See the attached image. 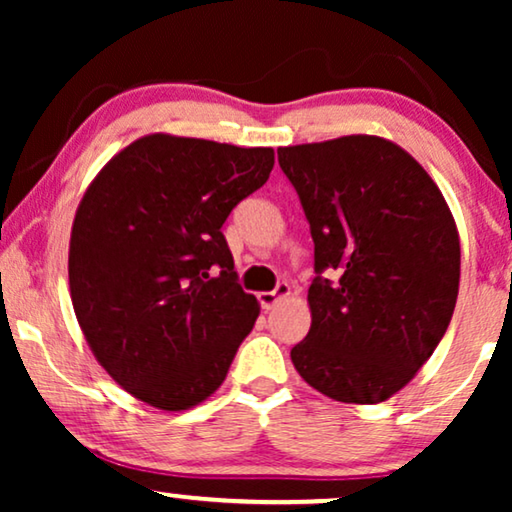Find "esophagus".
I'll return each instance as SVG.
<instances>
[{"instance_id":"34e87169","label":"esophagus","mask_w":512,"mask_h":512,"mask_svg":"<svg viewBox=\"0 0 512 512\" xmlns=\"http://www.w3.org/2000/svg\"><path fill=\"white\" fill-rule=\"evenodd\" d=\"M291 293V286L289 284H277L275 291H261L258 293V300H261V307L263 310H272L279 300H284L286 296Z\"/></svg>"}]
</instances>
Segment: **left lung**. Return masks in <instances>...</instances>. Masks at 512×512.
I'll return each mask as SVG.
<instances>
[{
  "label": "left lung",
  "instance_id": "obj_1",
  "mask_svg": "<svg viewBox=\"0 0 512 512\" xmlns=\"http://www.w3.org/2000/svg\"><path fill=\"white\" fill-rule=\"evenodd\" d=\"M277 156L310 221L319 275L293 366L333 401H387L429 361L457 305L450 207L429 172L384 137L279 146ZM324 269L339 279L324 280Z\"/></svg>",
  "mask_w": 512,
  "mask_h": 512
}]
</instances>
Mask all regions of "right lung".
<instances>
[{
	"mask_svg": "<svg viewBox=\"0 0 512 512\" xmlns=\"http://www.w3.org/2000/svg\"><path fill=\"white\" fill-rule=\"evenodd\" d=\"M270 146L153 132L97 172L69 237V296L111 380L179 412L226 380L261 312L237 284L221 226L268 181Z\"/></svg>",
	"mask_w": 512,
	"mask_h": 512,
	"instance_id": "obj_1",
	"label": "right lung"
}]
</instances>
